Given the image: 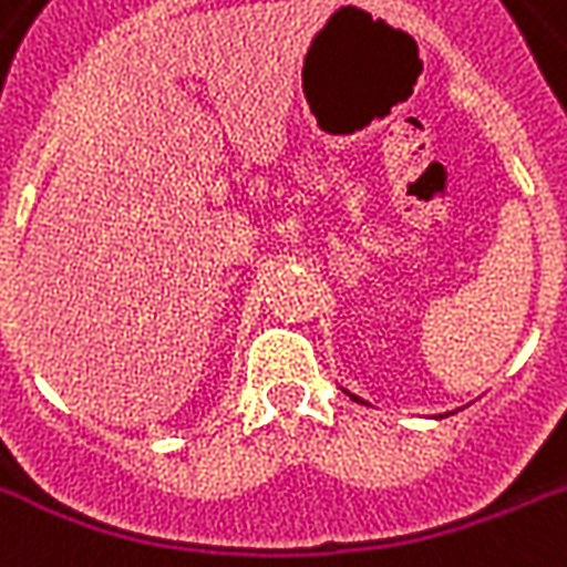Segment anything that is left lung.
Wrapping results in <instances>:
<instances>
[{
	"label": "left lung",
	"mask_w": 567,
	"mask_h": 567,
	"mask_svg": "<svg viewBox=\"0 0 567 567\" xmlns=\"http://www.w3.org/2000/svg\"><path fill=\"white\" fill-rule=\"evenodd\" d=\"M348 395H351V392H348ZM351 399H353V401H362V399H357V395H351ZM362 404H365V401H362Z\"/></svg>",
	"instance_id": "left-lung-1"
}]
</instances>
